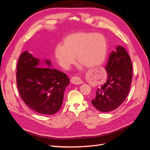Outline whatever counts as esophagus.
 I'll return each mask as SVG.
<instances>
[{
    "label": "esophagus",
    "mask_w": 150,
    "mask_h": 150,
    "mask_svg": "<svg viewBox=\"0 0 150 150\" xmlns=\"http://www.w3.org/2000/svg\"><path fill=\"white\" fill-rule=\"evenodd\" d=\"M71 82L72 84H77V85L83 83V81L81 79V78H79V77H76V76H74L72 77V78H71Z\"/></svg>",
    "instance_id": "esophagus-1"
}]
</instances>
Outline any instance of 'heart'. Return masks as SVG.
I'll return each instance as SVG.
<instances>
[{"label": "heart", "mask_w": 150, "mask_h": 150, "mask_svg": "<svg viewBox=\"0 0 150 150\" xmlns=\"http://www.w3.org/2000/svg\"><path fill=\"white\" fill-rule=\"evenodd\" d=\"M108 52L106 39L101 34L78 33L67 36L59 44L54 54L59 64L68 69L76 60L87 67L98 66L105 60Z\"/></svg>", "instance_id": "obj_1"}]
</instances>
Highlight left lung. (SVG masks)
Here are the masks:
<instances>
[{"instance_id": "1", "label": "left lung", "mask_w": 150, "mask_h": 150, "mask_svg": "<svg viewBox=\"0 0 150 150\" xmlns=\"http://www.w3.org/2000/svg\"><path fill=\"white\" fill-rule=\"evenodd\" d=\"M106 82L97 89L93 105L101 112H109L118 108L129 93L132 81L131 59L125 48L117 46L109 57L105 67Z\"/></svg>"}]
</instances>
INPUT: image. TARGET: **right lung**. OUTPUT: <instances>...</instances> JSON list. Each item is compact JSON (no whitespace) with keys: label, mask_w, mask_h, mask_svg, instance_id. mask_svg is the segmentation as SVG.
Masks as SVG:
<instances>
[{"label":"right lung","mask_w":150,"mask_h":150,"mask_svg":"<svg viewBox=\"0 0 150 150\" xmlns=\"http://www.w3.org/2000/svg\"><path fill=\"white\" fill-rule=\"evenodd\" d=\"M47 66L51 62L46 61ZM16 81L22 100L32 110L53 115L60 110L69 79L64 72L39 66V60L28 51L18 60Z\"/></svg>","instance_id":"add662e5"}]
</instances>
